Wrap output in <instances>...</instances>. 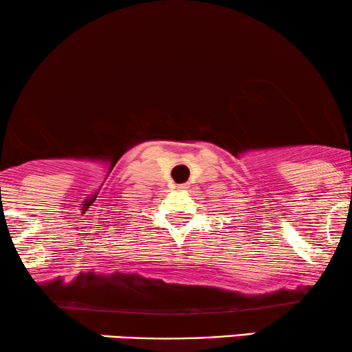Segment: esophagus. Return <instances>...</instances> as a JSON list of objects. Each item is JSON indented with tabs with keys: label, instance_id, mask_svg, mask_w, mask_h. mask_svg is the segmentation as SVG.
<instances>
[{
	"label": "esophagus",
	"instance_id": "1",
	"mask_svg": "<svg viewBox=\"0 0 352 352\" xmlns=\"http://www.w3.org/2000/svg\"><path fill=\"white\" fill-rule=\"evenodd\" d=\"M186 188H188L186 183H182V185H178V190H186Z\"/></svg>",
	"mask_w": 352,
	"mask_h": 352
}]
</instances>
